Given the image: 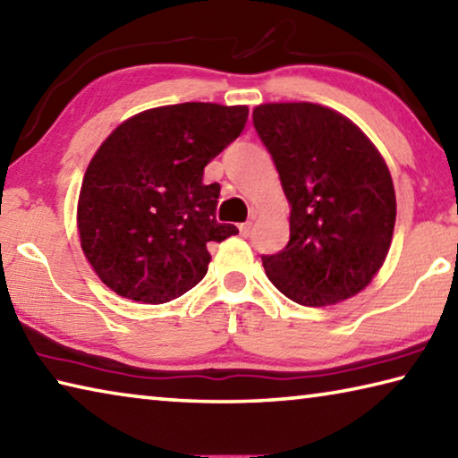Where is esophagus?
Wrapping results in <instances>:
<instances>
[{"instance_id":"34e87169","label":"esophagus","mask_w":458,"mask_h":458,"mask_svg":"<svg viewBox=\"0 0 458 458\" xmlns=\"http://www.w3.org/2000/svg\"><path fill=\"white\" fill-rule=\"evenodd\" d=\"M238 230H240V234H242L244 238H246V236H250V232H252V222H244V224H240Z\"/></svg>"}]
</instances>
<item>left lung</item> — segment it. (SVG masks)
Returning <instances> with one entry per match:
<instances>
[{
  "mask_svg": "<svg viewBox=\"0 0 458 458\" xmlns=\"http://www.w3.org/2000/svg\"><path fill=\"white\" fill-rule=\"evenodd\" d=\"M252 123L291 204L289 244L262 257L270 283L305 307L353 297L382 268L396 224L382 155L358 125L321 105H260Z\"/></svg>",
  "mask_w": 458,
  "mask_h": 458,
  "instance_id": "left-lung-1",
  "label": "left lung"
}]
</instances>
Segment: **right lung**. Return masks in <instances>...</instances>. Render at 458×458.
I'll return each instance as SVG.
<instances>
[{
	"mask_svg": "<svg viewBox=\"0 0 458 458\" xmlns=\"http://www.w3.org/2000/svg\"><path fill=\"white\" fill-rule=\"evenodd\" d=\"M248 106L182 103L149 108L98 147L84 174L79 234L100 281L121 297L159 305L208 273V242L238 234L216 222L220 183L204 167L242 133Z\"/></svg>",
	"mask_w": 458,
	"mask_h": 458,
	"instance_id": "right-lung-1",
	"label": "right lung"
}]
</instances>
